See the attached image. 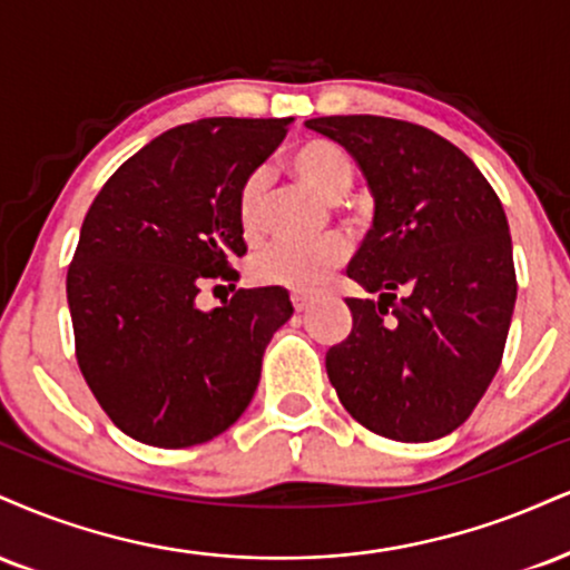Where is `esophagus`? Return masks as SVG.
<instances>
[{
  "mask_svg": "<svg viewBox=\"0 0 570 570\" xmlns=\"http://www.w3.org/2000/svg\"><path fill=\"white\" fill-rule=\"evenodd\" d=\"M289 297H292V305H294V311H297V313H305L313 303L311 294H305V292H292Z\"/></svg>",
  "mask_w": 570,
  "mask_h": 570,
  "instance_id": "34e87169",
  "label": "esophagus"
}]
</instances>
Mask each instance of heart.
<instances>
[{"instance_id": "heart-1", "label": "heart", "mask_w": 570, "mask_h": 570, "mask_svg": "<svg viewBox=\"0 0 570 570\" xmlns=\"http://www.w3.org/2000/svg\"><path fill=\"white\" fill-rule=\"evenodd\" d=\"M289 167L315 194L340 198L353 183V161L340 146L328 140H307L292 150ZM263 207V175L252 173L238 190V219L246 233H255ZM347 257V242L342 236L281 238L259 249L249 273L263 286H284L292 292H315L328 278L332 267Z\"/></svg>"}]
</instances>
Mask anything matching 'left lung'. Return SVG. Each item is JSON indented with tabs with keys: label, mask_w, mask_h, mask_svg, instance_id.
<instances>
[{
	"label": "left lung",
	"mask_w": 570,
	"mask_h": 570,
	"mask_svg": "<svg viewBox=\"0 0 570 570\" xmlns=\"http://www.w3.org/2000/svg\"><path fill=\"white\" fill-rule=\"evenodd\" d=\"M366 177L374 223L347 276L376 299H345L347 340L326 374L376 435L424 443L462 424L502 363L518 284L502 202L454 142L385 116H321Z\"/></svg>",
	"instance_id": "left-lung-1"
}]
</instances>
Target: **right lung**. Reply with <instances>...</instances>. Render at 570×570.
Masks as SVG:
<instances>
[{
  "label": "right lung",
  "instance_id": "1",
  "mask_svg": "<svg viewBox=\"0 0 570 570\" xmlns=\"http://www.w3.org/2000/svg\"><path fill=\"white\" fill-rule=\"evenodd\" d=\"M292 119H198L167 129L102 185L66 294L77 361L121 433L159 449L212 441L249 406L267 342L292 318L281 286L202 311L204 278L246 255L238 190Z\"/></svg>",
  "mask_w": 570,
  "mask_h": 570
}]
</instances>
